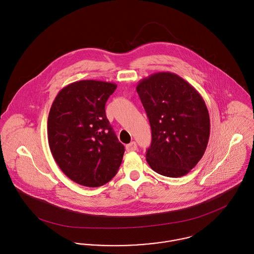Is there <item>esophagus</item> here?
Returning <instances> with one entry per match:
<instances>
[{"label": "esophagus", "instance_id": "34e87169", "mask_svg": "<svg viewBox=\"0 0 254 254\" xmlns=\"http://www.w3.org/2000/svg\"><path fill=\"white\" fill-rule=\"evenodd\" d=\"M137 144H136V142H131L130 144H128V145H126V150L127 151H135V150H137Z\"/></svg>", "mask_w": 254, "mask_h": 254}]
</instances>
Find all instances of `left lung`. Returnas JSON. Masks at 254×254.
Segmentation results:
<instances>
[{
  "instance_id": "obj_1",
  "label": "left lung",
  "mask_w": 254,
  "mask_h": 254,
  "mask_svg": "<svg viewBox=\"0 0 254 254\" xmlns=\"http://www.w3.org/2000/svg\"><path fill=\"white\" fill-rule=\"evenodd\" d=\"M136 89L151 128L146 162L166 177L188 174L201 159L209 140L210 119L202 97L171 72L153 73Z\"/></svg>"
}]
</instances>
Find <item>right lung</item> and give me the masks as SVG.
<instances>
[{
	"mask_svg": "<svg viewBox=\"0 0 254 254\" xmlns=\"http://www.w3.org/2000/svg\"><path fill=\"white\" fill-rule=\"evenodd\" d=\"M117 85L81 80L63 88L48 117V141L62 171L73 182L100 187L117 173L125 151L106 115Z\"/></svg>",
	"mask_w": 254,
	"mask_h": 254,
	"instance_id": "obj_1",
	"label": "right lung"
}]
</instances>
